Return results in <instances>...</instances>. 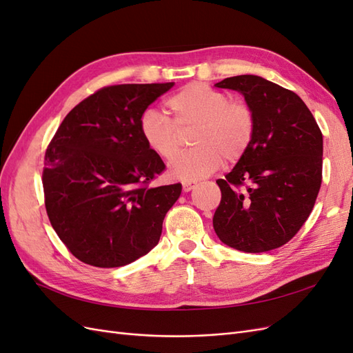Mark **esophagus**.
<instances>
[{"instance_id": "esophagus-1", "label": "esophagus", "mask_w": 353, "mask_h": 353, "mask_svg": "<svg viewBox=\"0 0 353 353\" xmlns=\"http://www.w3.org/2000/svg\"><path fill=\"white\" fill-rule=\"evenodd\" d=\"M194 187H196L194 183H184V184H183V190L185 191V193H188V191H191Z\"/></svg>"}]
</instances>
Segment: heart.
<instances>
[{
  "label": "heart",
  "mask_w": 353,
  "mask_h": 353,
  "mask_svg": "<svg viewBox=\"0 0 353 353\" xmlns=\"http://www.w3.org/2000/svg\"><path fill=\"white\" fill-rule=\"evenodd\" d=\"M172 119L148 109L140 117L143 140L159 157L172 160L191 135L194 148L170 165V175L181 181L205 178L225 163H236L252 145L256 116L249 103L203 82L185 85L166 100Z\"/></svg>",
  "instance_id": "heart-1"
}]
</instances>
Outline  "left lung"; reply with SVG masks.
Here are the masks:
<instances>
[{"mask_svg":"<svg viewBox=\"0 0 353 353\" xmlns=\"http://www.w3.org/2000/svg\"><path fill=\"white\" fill-rule=\"evenodd\" d=\"M240 91L256 116L252 145L223 179L213 228L222 243L262 253L290 241L314 209L323 181V134L303 100L254 74L218 83Z\"/></svg>","mask_w":353,"mask_h":353,"instance_id":"obj_1","label":"left lung"}]
</instances>
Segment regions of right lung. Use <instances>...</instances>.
<instances>
[{"label":"right lung","instance_id":"1","mask_svg":"<svg viewBox=\"0 0 353 353\" xmlns=\"http://www.w3.org/2000/svg\"><path fill=\"white\" fill-rule=\"evenodd\" d=\"M172 87H103L74 105L50 141L42 169L47 215L81 262L116 268L159 243L181 184L150 185L165 163L143 140L140 117Z\"/></svg>","mask_w":353,"mask_h":353}]
</instances>
